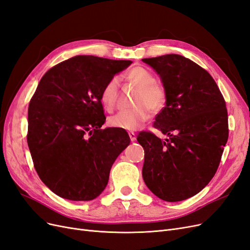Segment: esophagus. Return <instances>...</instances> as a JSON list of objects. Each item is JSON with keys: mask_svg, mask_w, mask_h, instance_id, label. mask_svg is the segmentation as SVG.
Masks as SVG:
<instances>
[{"mask_svg": "<svg viewBox=\"0 0 250 250\" xmlns=\"http://www.w3.org/2000/svg\"><path fill=\"white\" fill-rule=\"evenodd\" d=\"M128 136H130V138L132 141H135L136 140V134L134 132H130L128 133Z\"/></svg>", "mask_w": 250, "mask_h": 250, "instance_id": "34e87169", "label": "esophagus"}]
</instances>
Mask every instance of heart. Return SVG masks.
Here are the masks:
<instances>
[{
    "instance_id": "1",
    "label": "heart",
    "mask_w": 250,
    "mask_h": 250,
    "mask_svg": "<svg viewBox=\"0 0 250 250\" xmlns=\"http://www.w3.org/2000/svg\"><path fill=\"white\" fill-rule=\"evenodd\" d=\"M127 81L139 88L132 109L120 111L109 119L113 127L135 131L149 118V109L154 113L162 110L167 102V89L163 83L156 81L154 71L144 66H135L125 74ZM119 83L117 78H112L104 84L101 92V103L107 112H112L117 104Z\"/></svg>"
}]
</instances>
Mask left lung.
<instances>
[{
  "label": "left lung",
  "mask_w": 250,
  "mask_h": 250,
  "mask_svg": "<svg viewBox=\"0 0 250 250\" xmlns=\"http://www.w3.org/2000/svg\"><path fill=\"white\" fill-rule=\"evenodd\" d=\"M142 61L158 72L167 89L166 106L154 126L169 137L163 141L148 131L138 134L143 180L161 199H187L218 169L229 138L227 104L212 76L190 59L169 54Z\"/></svg>",
  "instance_id": "obj_1"
}]
</instances>
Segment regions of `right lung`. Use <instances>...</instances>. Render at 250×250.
<instances>
[{
    "instance_id": "add662e5",
    "label": "right lung",
    "mask_w": 250,
    "mask_h": 250,
    "mask_svg": "<svg viewBox=\"0 0 250 250\" xmlns=\"http://www.w3.org/2000/svg\"><path fill=\"white\" fill-rule=\"evenodd\" d=\"M131 63L76 56L40 80L29 104L27 141L40 180L58 196L92 200L106 188L112 165L131 140L122 128H101V92Z\"/></svg>"
}]
</instances>
